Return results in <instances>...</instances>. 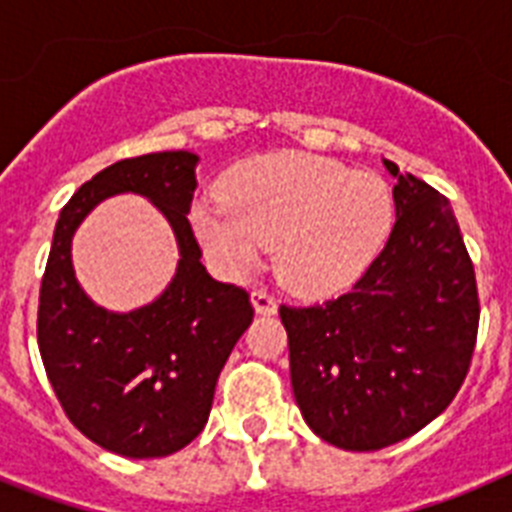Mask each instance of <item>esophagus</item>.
I'll return each mask as SVG.
<instances>
[{"label": "esophagus", "instance_id": "esophagus-1", "mask_svg": "<svg viewBox=\"0 0 512 512\" xmlns=\"http://www.w3.org/2000/svg\"><path fill=\"white\" fill-rule=\"evenodd\" d=\"M251 302L253 310L261 312V315H274V312H277V300H274L266 289H253Z\"/></svg>", "mask_w": 512, "mask_h": 512}]
</instances>
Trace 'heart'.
<instances>
[{
    "label": "heart",
    "mask_w": 512,
    "mask_h": 512,
    "mask_svg": "<svg viewBox=\"0 0 512 512\" xmlns=\"http://www.w3.org/2000/svg\"><path fill=\"white\" fill-rule=\"evenodd\" d=\"M223 197L189 210L194 238L228 277L256 266L274 243L284 284L323 295L354 284L392 230L395 200L384 179L310 153H269L235 166Z\"/></svg>",
    "instance_id": "b5f03b06"
}]
</instances>
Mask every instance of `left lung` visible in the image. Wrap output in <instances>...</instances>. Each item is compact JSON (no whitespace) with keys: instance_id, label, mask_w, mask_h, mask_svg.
<instances>
[{"instance_id":"obj_1","label":"left lung","mask_w":512,"mask_h":512,"mask_svg":"<svg viewBox=\"0 0 512 512\" xmlns=\"http://www.w3.org/2000/svg\"><path fill=\"white\" fill-rule=\"evenodd\" d=\"M395 228L338 300L279 307L289 374L312 433L346 451L413 436L449 408L479 325L474 266L449 200L384 158Z\"/></svg>"}]
</instances>
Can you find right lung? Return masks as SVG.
Wrapping results in <instances>:
<instances>
[{
	"mask_svg": "<svg viewBox=\"0 0 512 512\" xmlns=\"http://www.w3.org/2000/svg\"><path fill=\"white\" fill-rule=\"evenodd\" d=\"M200 156L146 153L81 184L58 215L40 284L38 346L61 408L89 441L128 459L184 449L210 418L220 372L253 320L248 292L215 282L187 220ZM146 196L172 225L177 271L153 303L130 313L97 306L75 279L70 241L115 193Z\"/></svg>",
	"mask_w": 512,
	"mask_h": 512,
	"instance_id": "obj_1",
	"label": "right lung"
}]
</instances>
